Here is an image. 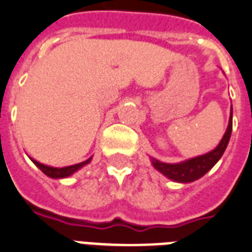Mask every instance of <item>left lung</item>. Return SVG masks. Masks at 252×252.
<instances>
[{
  "mask_svg": "<svg viewBox=\"0 0 252 252\" xmlns=\"http://www.w3.org/2000/svg\"><path fill=\"white\" fill-rule=\"evenodd\" d=\"M231 129H233V107H231V112H230L227 129L224 132L220 144L213 151L207 152L202 156L193 157V158L181 161L177 164H166V162H162V161H158L151 157L152 165L155 166L156 170L162 173L165 177H168L169 180L174 182L188 184V182L195 181V180L205 176L220 161V158L226 151V148H227L228 141H230Z\"/></svg>",
  "mask_w": 252,
  "mask_h": 252,
  "instance_id": "obj_1",
  "label": "left lung"
}]
</instances>
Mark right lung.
<instances>
[{"label": "right lung", "instance_id": "right-lung-1", "mask_svg": "<svg viewBox=\"0 0 252 252\" xmlns=\"http://www.w3.org/2000/svg\"><path fill=\"white\" fill-rule=\"evenodd\" d=\"M30 160L35 164V166L41 169L42 172L45 173L46 176L50 178H66L72 176L75 172H78L79 169H82L83 166H86L87 164H90L92 160V157H90L88 160L83 161V162H79V164H75V165H70V166H64V168H54V166H49V165L41 164V162H38L34 158H30Z\"/></svg>", "mask_w": 252, "mask_h": 252}]
</instances>
